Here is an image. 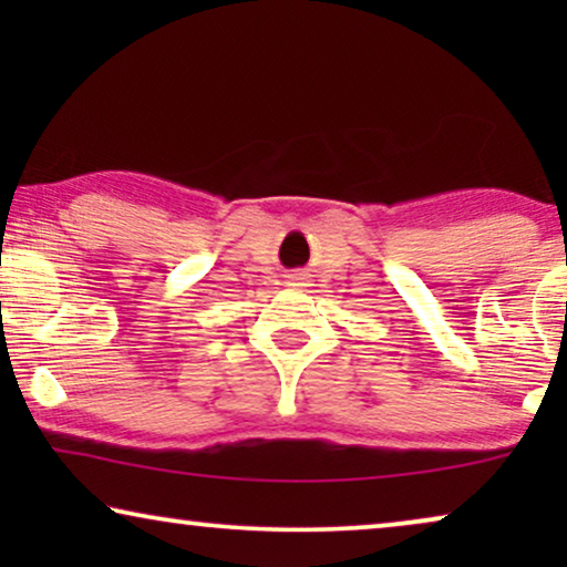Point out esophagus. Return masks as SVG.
<instances>
[{
    "label": "esophagus",
    "mask_w": 567,
    "mask_h": 567,
    "mask_svg": "<svg viewBox=\"0 0 567 567\" xmlns=\"http://www.w3.org/2000/svg\"><path fill=\"white\" fill-rule=\"evenodd\" d=\"M291 286H305L301 281H305V274H291Z\"/></svg>",
    "instance_id": "esophagus-1"
}]
</instances>
